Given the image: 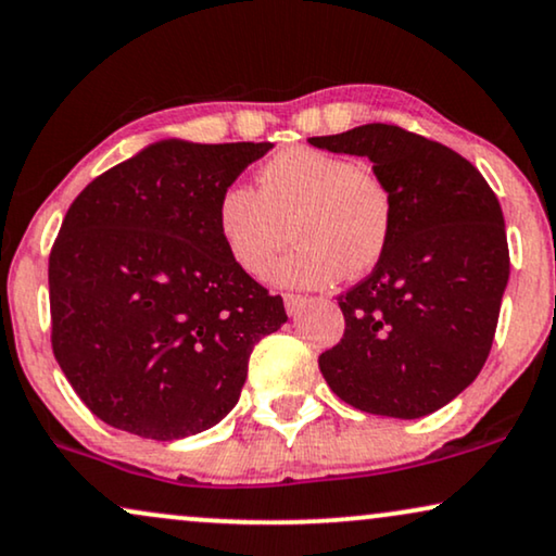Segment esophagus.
<instances>
[{
  "mask_svg": "<svg viewBox=\"0 0 556 556\" xmlns=\"http://www.w3.org/2000/svg\"><path fill=\"white\" fill-rule=\"evenodd\" d=\"M305 302H307V298H302V294H285V307L290 315H298Z\"/></svg>",
  "mask_w": 556,
  "mask_h": 556,
  "instance_id": "1",
  "label": "esophagus"
}]
</instances>
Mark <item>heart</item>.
Listing matches in <instances>:
<instances>
[{
  "mask_svg": "<svg viewBox=\"0 0 556 556\" xmlns=\"http://www.w3.org/2000/svg\"><path fill=\"white\" fill-rule=\"evenodd\" d=\"M394 226V198L371 165L315 147H290L264 162L254 192L224 190L216 231L231 262L249 277H266L287 243H298L274 279L292 290H317L358 277L379 264Z\"/></svg>",
  "mask_w": 556,
  "mask_h": 556,
  "instance_id": "b5f03b06",
  "label": "heart"
}]
</instances>
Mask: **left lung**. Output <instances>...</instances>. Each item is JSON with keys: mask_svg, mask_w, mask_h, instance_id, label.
I'll return each instance as SVG.
<instances>
[{"mask_svg": "<svg viewBox=\"0 0 556 556\" xmlns=\"http://www.w3.org/2000/svg\"><path fill=\"white\" fill-rule=\"evenodd\" d=\"M309 144L368 157L394 198L387 251L338 298L345 332L317 361L325 381L368 414L438 412L476 381L493 345L510 269L498 198L455 150L394 124Z\"/></svg>", "mask_w": 556, "mask_h": 556, "instance_id": "left-lung-1", "label": "left lung"}]
</instances>
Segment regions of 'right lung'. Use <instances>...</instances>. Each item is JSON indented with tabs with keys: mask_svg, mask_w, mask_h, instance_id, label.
Listing matches in <instances>:
<instances>
[{
	"mask_svg": "<svg viewBox=\"0 0 556 556\" xmlns=\"http://www.w3.org/2000/svg\"><path fill=\"white\" fill-rule=\"evenodd\" d=\"M269 142L165 139L88 182L50 251L53 353L106 425L169 442L218 425L285 302L228 258L224 190Z\"/></svg>",
	"mask_w": 556,
	"mask_h": 556,
	"instance_id": "add662e5",
	"label": "right lung"
}]
</instances>
